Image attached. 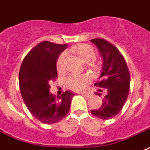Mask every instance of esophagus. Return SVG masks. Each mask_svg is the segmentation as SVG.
<instances>
[{"label": "esophagus", "mask_w": 150, "mask_h": 150, "mask_svg": "<svg viewBox=\"0 0 150 150\" xmlns=\"http://www.w3.org/2000/svg\"><path fill=\"white\" fill-rule=\"evenodd\" d=\"M80 94L82 95V96H84V97L86 98H89V96H90L89 93H80Z\"/></svg>", "instance_id": "esophagus-1"}]
</instances>
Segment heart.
Segmentation results:
<instances>
[{"label":"heart","mask_w":150,"mask_h":150,"mask_svg":"<svg viewBox=\"0 0 150 150\" xmlns=\"http://www.w3.org/2000/svg\"><path fill=\"white\" fill-rule=\"evenodd\" d=\"M69 52L77 56L83 62H88L93 58L95 56V50H93V48L86 44H81L71 47L69 49ZM64 59H65V53L62 52L57 60V69L59 72L62 71L64 69ZM91 79L92 77L89 74H71L66 77L64 83H65V86L69 89H71L73 91L80 92L86 89V87L91 81Z\"/></svg>","instance_id":"1"}]
</instances>
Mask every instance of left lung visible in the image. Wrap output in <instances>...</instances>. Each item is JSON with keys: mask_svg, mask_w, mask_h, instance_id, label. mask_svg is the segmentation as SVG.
Masks as SVG:
<instances>
[{"mask_svg": "<svg viewBox=\"0 0 150 150\" xmlns=\"http://www.w3.org/2000/svg\"><path fill=\"white\" fill-rule=\"evenodd\" d=\"M91 41L97 45L103 59L101 78L94 86L107 91L101 106L92 110L91 113L100 119H111L118 114L127 100L130 74L124 57L117 47L103 38H94ZM98 91L102 90L99 88ZM95 94L100 96V93L96 92Z\"/></svg>", "mask_w": 150, "mask_h": 150, "instance_id": "1", "label": "left lung"}]
</instances>
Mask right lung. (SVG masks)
Segmentation results:
<instances>
[{
	"label": "right lung",
	"instance_id": "1",
	"mask_svg": "<svg viewBox=\"0 0 150 150\" xmlns=\"http://www.w3.org/2000/svg\"><path fill=\"white\" fill-rule=\"evenodd\" d=\"M67 45L41 41L23 60L19 72L21 94L32 115L44 124H54L66 117L70 110L73 92L61 96L50 93L49 81L57 77V60Z\"/></svg>",
	"mask_w": 150,
	"mask_h": 150
}]
</instances>
